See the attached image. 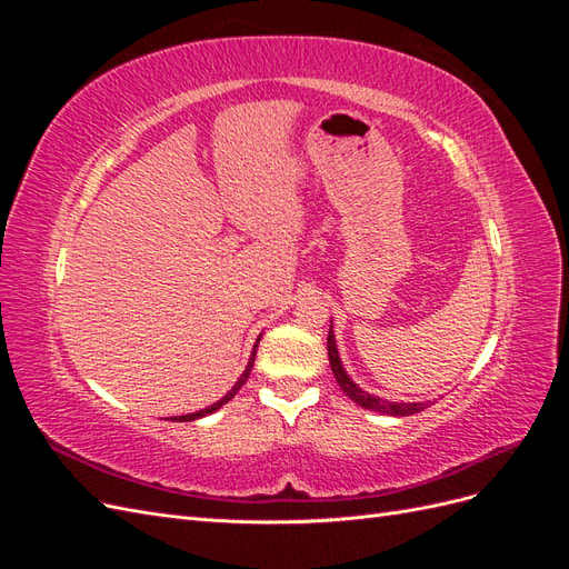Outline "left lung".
I'll return each instance as SVG.
<instances>
[{"label": "left lung", "instance_id": "8db88e82", "mask_svg": "<svg viewBox=\"0 0 569 569\" xmlns=\"http://www.w3.org/2000/svg\"><path fill=\"white\" fill-rule=\"evenodd\" d=\"M327 356H330V366L332 372L337 377V385L341 387V391L349 396V399L358 406H363L368 410H377V412H385V416H412V412H420L422 408H427V403H399V401H387L380 399V396L368 393L360 389L351 377L347 375L341 366V358L337 351V341H335V332H332V325H330V335H327Z\"/></svg>", "mask_w": 569, "mask_h": 569}]
</instances>
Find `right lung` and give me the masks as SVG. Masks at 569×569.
Segmentation results:
<instances>
[{
    "label": "right lung",
    "mask_w": 569,
    "mask_h": 569,
    "mask_svg": "<svg viewBox=\"0 0 569 569\" xmlns=\"http://www.w3.org/2000/svg\"><path fill=\"white\" fill-rule=\"evenodd\" d=\"M258 341H261V339H256V343H253V351H251V358H249V363H247L244 372L239 375V380L234 382V387H232L226 396H222L220 401H216V403H211V406H206V408H201V410H197V412H187V416H176V418H170V420H178V422H192V420H199V418H203V416H211V412H216L218 408L226 406V403L232 399V396H234L239 389H242V385L249 380V372H251V368H253V358H256Z\"/></svg>",
    "instance_id": "1"
}]
</instances>
